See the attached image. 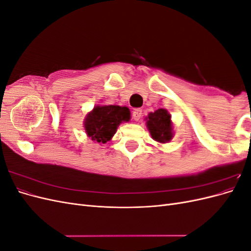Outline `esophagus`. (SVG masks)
Here are the masks:
<instances>
[{"instance_id":"1","label":"esophagus","mask_w":251,"mask_h":251,"mask_svg":"<svg viewBox=\"0 0 251 251\" xmlns=\"http://www.w3.org/2000/svg\"><path fill=\"white\" fill-rule=\"evenodd\" d=\"M141 114H142V110L140 109H136L133 113H132V116H133V119L138 121L140 118H141Z\"/></svg>"}]
</instances>
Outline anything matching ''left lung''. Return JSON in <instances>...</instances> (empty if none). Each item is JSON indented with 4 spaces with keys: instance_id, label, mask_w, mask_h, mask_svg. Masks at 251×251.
<instances>
[{
    "instance_id": "8db88e82",
    "label": "left lung",
    "mask_w": 251,
    "mask_h": 251,
    "mask_svg": "<svg viewBox=\"0 0 251 251\" xmlns=\"http://www.w3.org/2000/svg\"><path fill=\"white\" fill-rule=\"evenodd\" d=\"M148 130L155 141L168 143L174 137V126L171 114L165 109L151 112L144 118Z\"/></svg>"
}]
</instances>
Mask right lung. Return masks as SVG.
I'll list each match as a JSON object with an SVG mask.
<instances>
[{
	"instance_id": "right-lung-1",
	"label": "right lung",
	"mask_w": 251,
	"mask_h": 251,
	"mask_svg": "<svg viewBox=\"0 0 251 251\" xmlns=\"http://www.w3.org/2000/svg\"><path fill=\"white\" fill-rule=\"evenodd\" d=\"M130 119L131 112L127 107L97 104L86 115L83 127L91 140L105 143L112 139L120 124L127 123Z\"/></svg>"
}]
</instances>
